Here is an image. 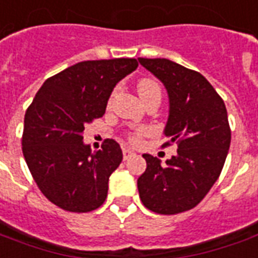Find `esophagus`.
Wrapping results in <instances>:
<instances>
[{"label": "esophagus", "instance_id": "obj_1", "mask_svg": "<svg viewBox=\"0 0 258 258\" xmlns=\"http://www.w3.org/2000/svg\"><path fill=\"white\" fill-rule=\"evenodd\" d=\"M133 154H135V153H133L131 149H123V160H127V158H131Z\"/></svg>", "mask_w": 258, "mask_h": 258}]
</instances>
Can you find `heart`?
Returning a JSON list of instances; mask_svg holds the SVG:
<instances>
[{"mask_svg":"<svg viewBox=\"0 0 258 258\" xmlns=\"http://www.w3.org/2000/svg\"><path fill=\"white\" fill-rule=\"evenodd\" d=\"M139 93H140V96H142V98L143 97H146L149 93H151V91H155V90H160V86L157 85L155 82H153V80H149V79H143L139 82ZM149 133V129H146V127H140V129H138V131H135L133 133H131L129 135V140L132 142V143H139L140 142V139L143 138V136H146Z\"/></svg>","mask_w":258,"mask_h":258,"instance_id":"heart-1","label":"heart"}]
</instances>
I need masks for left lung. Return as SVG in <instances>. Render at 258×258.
Here are the masks:
<instances>
[{
  "label": "left lung",
  "mask_w": 258,
  "mask_h": 258,
  "mask_svg": "<svg viewBox=\"0 0 258 258\" xmlns=\"http://www.w3.org/2000/svg\"><path fill=\"white\" fill-rule=\"evenodd\" d=\"M168 91L169 115L164 135L178 144L165 164L143 154L147 168L138 179L144 207L164 215L191 210L206 197L225 164L231 127L225 104L202 74L165 58H139Z\"/></svg>",
  "instance_id": "obj_1"
}]
</instances>
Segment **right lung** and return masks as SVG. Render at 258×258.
Here are the masks:
<instances>
[{
    "label": "right lung",
    "mask_w": 258,
    "mask_h": 258,
    "mask_svg": "<svg viewBox=\"0 0 258 258\" xmlns=\"http://www.w3.org/2000/svg\"><path fill=\"white\" fill-rule=\"evenodd\" d=\"M139 67L135 58L83 61L51 76L25 114L22 151L38 189L71 213H89L107 199L122 150L114 139L91 151L86 123L101 118L116 83Z\"/></svg>",
    "instance_id": "obj_1"
}]
</instances>
